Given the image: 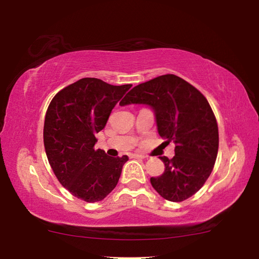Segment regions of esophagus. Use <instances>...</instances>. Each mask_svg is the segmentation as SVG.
Masks as SVG:
<instances>
[{"label":"esophagus","instance_id":"1","mask_svg":"<svg viewBox=\"0 0 259 259\" xmlns=\"http://www.w3.org/2000/svg\"><path fill=\"white\" fill-rule=\"evenodd\" d=\"M133 157H136V159H145L146 156L144 155V154H138V153H134Z\"/></svg>","mask_w":259,"mask_h":259}]
</instances>
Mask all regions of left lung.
<instances>
[{"instance_id": "left-lung-1", "label": "left lung", "mask_w": 259, "mask_h": 259, "mask_svg": "<svg viewBox=\"0 0 259 259\" xmlns=\"http://www.w3.org/2000/svg\"><path fill=\"white\" fill-rule=\"evenodd\" d=\"M148 105L162 138L174 140L175 156H160L164 172L151 184L162 198L182 202L195 194L211 174L218 153V125L204 96L174 74L133 88L120 105Z\"/></svg>"}]
</instances>
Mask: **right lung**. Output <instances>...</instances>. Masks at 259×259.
Returning a JSON list of instances; mask_svg holds the SVG:
<instances>
[{
  "mask_svg": "<svg viewBox=\"0 0 259 259\" xmlns=\"http://www.w3.org/2000/svg\"><path fill=\"white\" fill-rule=\"evenodd\" d=\"M131 84L84 77L60 90L47 109L43 142L57 179L72 195L98 202L115 188L128 156L95 150L96 134Z\"/></svg>",
  "mask_w": 259,
  "mask_h": 259,
  "instance_id": "add662e5",
  "label": "right lung"
}]
</instances>
